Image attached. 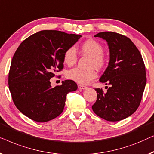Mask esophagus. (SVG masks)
Instances as JSON below:
<instances>
[{
    "label": "esophagus",
    "instance_id": "obj_1",
    "mask_svg": "<svg viewBox=\"0 0 154 154\" xmlns=\"http://www.w3.org/2000/svg\"><path fill=\"white\" fill-rule=\"evenodd\" d=\"M87 88L86 86H84V85H82V84H78V88L79 89H86V88Z\"/></svg>",
    "mask_w": 154,
    "mask_h": 154
}]
</instances>
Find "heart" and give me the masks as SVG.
Returning a JSON list of instances; mask_svg holds the SVG:
<instances>
[{
    "instance_id": "obj_1",
    "label": "heart",
    "mask_w": 154,
    "mask_h": 154,
    "mask_svg": "<svg viewBox=\"0 0 154 154\" xmlns=\"http://www.w3.org/2000/svg\"><path fill=\"white\" fill-rule=\"evenodd\" d=\"M103 46L98 41L88 39L80 46L82 54L90 58L88 69L75 68L69 70L66 74L68 79L81 84H87L97 76L95 68L101 70L107 64V56L103 52ZM77 61V54L75 47H69L63 54V62L68 66H72Z\"/></svg>"
}]
</instances>
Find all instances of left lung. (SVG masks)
<instances>
[{"label":"left lung","mask_w":154,"mask_h":154,"mask_svg":"<svg viewBox=\"0 0 154 154\" xmlns=\"http://www.w3.org/2000/svg\"><path fill=\"white\" fill-rule=\"evenodd\" d=\"M99 37L107 42L109 62L100 82L107 91L96 88L97 100L92 106L94 113L109 121L128 117L141 103L146 83V70L142 55L131 39L115 32H102Z\"/></svg>","instance_id":"1"}]
</instances>
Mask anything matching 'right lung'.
<instances>
[{
	"label": "right lung",
	"mask_w": 154,
	"mask_h": 154,
	"mask_svg": "<svg viewBox=\"0 0 154 154\" xmlns=\"http://www.w3.org/2000/svg\"><path fill=\"white\" fill-rule=\"evenodd\" d=\"M52 30L39 31L19 45L13 56L8 84L12 100L21 113L47 122L63 111L66 96L77 90L72 80L51 88L49 79L63 68V54L81 38Z\"/></svg>",
	"instance_id": "right-lung-1"
}]
</instances>
